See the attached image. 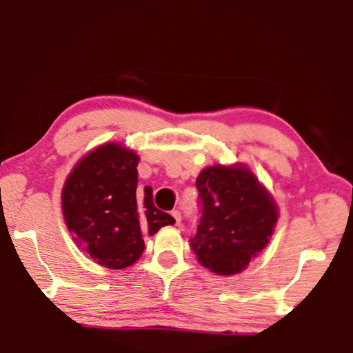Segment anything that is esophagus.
<instances>
[{"mask_svg":"<svg viewBox=\"0 0 353 353\" xmlns=\"http://www.w3.org/2000/svg\"><path fill=\"white\" fill-rule=\"evenodd\" d=\"M171 216L174 217L176 225H181V221H182V217H181V211H179V210H174V211L171 212Z\"/></svg>","mask_w":353,"mask_h":353,"instance_id":"esophagus-1","label":"esophagus"}]
</instances>
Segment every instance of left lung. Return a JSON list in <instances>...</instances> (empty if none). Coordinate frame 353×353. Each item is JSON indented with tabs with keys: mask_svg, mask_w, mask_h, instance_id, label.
<instances>
[{
	"mask_svg": "<svg viewBox=\"0 0 353 353\" xmlns=\"http://www.w3.org/2000/svg\"><path fill=\"white\" fill-rule=\"evenodd\" d=\"M200 222L190 240L198 262L217 275L245 270L276 222L270 193L243 166H211L196 177Z\"/></svg>",
	"mask_w": 353,
	"mask_h": 353,
	"instance_id": "1",
	"label": "left lung"
}]
</instances>
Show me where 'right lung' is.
Listing matches in <instances>:
<instances>
[{"mask_svg":"<svg viewBox=\"0 0 353 353\" xmlns=\"http://www.w3.org/2000/svg\"><path fill=\"white\" fill-rule=\"evenodd\" d=\"M137 163L134 152L105 143L78 163L62 192L68 230L108 269L132 265L145 248L142 233L153 235L176 222L155 206L150 187L137 192Z\"/></svg>","mask_w":353,"mask_h":353,"instance_id":"add662e5","label":"right lung"}]
</instances>
